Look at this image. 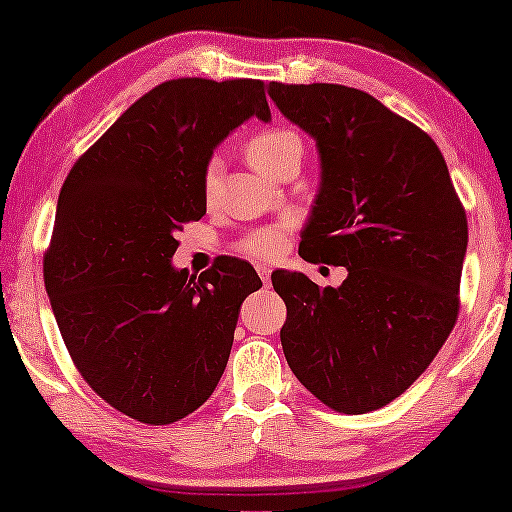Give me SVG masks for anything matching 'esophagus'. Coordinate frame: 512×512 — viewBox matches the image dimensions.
<instances>
[{
	"mask_svg": "<svg viewBox=\"0 0 512 512\" xmlns=\"http://www.w3.org/2000/svg\"><path fill=\"white\" fill-rule=\"evenodd\" d=\"M256 272H258V277H261V282L268 286L270 284V272H272L268 265H256Z\"/></svg>",
	"mask_w": 512,
	"mask_h": 512,
	"instance_id": "obj_1",
	"label": "esophagus"
}]
</instances>
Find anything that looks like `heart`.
<instances>
[{
  "instance_id": "1",
  "label": "heart",
  "mask_w": 512,
  "mask_h": 512,
  "mask_svg": "<svg viewBox=\"0 0 512 512\" xmlns=\"http://www.w3.org/2000/svg\"><path fill=\"white\" fill-rule=\"evenodd\" d=\"M296 149H300V139L293 135V132L265 130L247 144V158L258 172L268 174L270 177L279 160H282L289 151H296ZM214 179H216V160L209 163L207 174H205V188L209 193H212L214 188ZM284 244H286V228L275 226V228H261V230H254V233H249L240 244H237V249L251 258H258V261H270V258H275L279 251L284 249Z\"/></svg>"
}]
</instances>
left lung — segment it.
<instances>
[{
	"mask_svg": "<svg viewBox=\"0 0 512 512\" xmlns=\"http://www.w3.org/2000/svg\"><path fill=\"white\" fill-rule=\"evenodd\" d=\"M277 109L319 151L298 254L345 265L340 286L272 275L293 375L328 408L377 410L436 359L459 314L468 223L436 142L363 90L272 81Z\"/></svg>",
	"mask_w": 512,
	"mask_h": 512,
	"instance_id": "1",
	"label": "left lung"
}]
</instances>
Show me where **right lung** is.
<instances>
[{
  "label": "right lung",
  "mask_w": 512,
  "mask_h": 512,
  "mask_svg": "<svg viewBox=\"0 0 512 512\" xmlns=\"http://www.w3.org/2000/svg\"><path fill=\"white\" fill-rule=\"evenodd\" d=\"M251 116L270 121L263 81H165L62 184L44 256L51 310L83 380L137 422H179L212 396L242 300L263 286L237 258L198 279L172 265L177 233L207 212L214 149Z\"/></svg>",
  "instance_id": "add662e5"
}]
</instances>
